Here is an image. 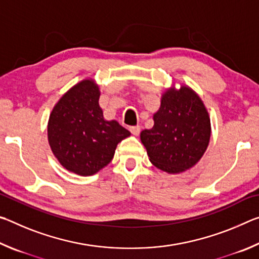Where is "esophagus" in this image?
<instances>
[{
    "label": "esophagus",
    "mask_w": 259,
    "mask_h": 259,
    "mask_svg": "<svg viewBox=\"0 0 259 259\" xmlns=\"http://www.w3.org/2000/svg\"><path fill=\"white\" fill-rule=\"evenodd\" d=\"M129 130H130V133L133 134L134 136H138V135H139V133H140V126H139V125L130 126Z\"/></svg>",
    "instance_id": "obj_1"
}]
</instances>
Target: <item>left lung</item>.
I'll return each instance as SVG.
<instances>
[{
  "label": "left lung",
  "mask_w": 259,
  "mask_h": 259,
  "mask_svg": "<svg viewBox=\"0 0 259 259\" xmlns=\"http://www.w3.org/2000/svg\"><path fill=\"white\" fill-rule=\"evenodd\" d=\"M153 120V128L143 130L140 140L156 168L179 174L198 163L209 145L211 125L195 91L186 85L166 89Z\"/></svg>",
  "instance_id": "obj_1"
}]
</instances>
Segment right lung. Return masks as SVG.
Masks as SVG:
<instances>
[{"label": "right lung", "mask_w": 259, "mask_h": 259, "mask_svg": "<svg viewBox=\"0 0 259 259\" xmlns=\"http://www.w3.org/2000/svg\"><path fill=\"white\" fill-rule=\"evenodd\" d=\"M99 87L85 78L55 105L48 122V140L59 163L80 176H91L112 161L116 146L130 131L104 119Z\"/></svg>", "instance_id": "obj_1"}]
</instances>
